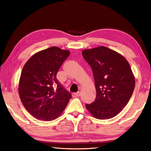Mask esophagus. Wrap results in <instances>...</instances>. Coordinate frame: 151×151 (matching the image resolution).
I'll list each match as a JSON object with an SVG mask.
<instances>
[{"mask_svg":"<svg viewBox=\"0 0 151 151\" xmlns=\"http://www.w3.org/2000/svg\"><path fill=\"white\" fill-rule=\"evenodd\" d=\"M80 95H81V92H79V91L76 92V93H75L73 94V96H74V97H79Z\"/></svg>","mask_w":151,"mask_h":151,"instance_id":"34e87169","label":"esophagus"}]
</instances>
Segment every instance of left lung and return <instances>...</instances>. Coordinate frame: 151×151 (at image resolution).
Masks as SVG:
<instances>
[{
  "label": "left lung",
  "instance_id": "1",
  "mask_svg": "<svg viewBox=\"0 0 151 151\" xmlns=\"http://www.w3.org/2000/svg\"><path fill=\"white\" fill-rule=\"evenodd\" d=\"M82 56L92 69L97 92L95 101L86 104V108L99 119L114 117L129 102L135 87L129 62L103 46L84 50Z\"/></svg>",
  "mask_w": 151,
  "mask_h": 151
}]
</instances>
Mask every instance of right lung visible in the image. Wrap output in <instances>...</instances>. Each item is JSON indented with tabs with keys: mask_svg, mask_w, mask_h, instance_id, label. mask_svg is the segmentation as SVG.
Segmentation results:
<instances>
[{
	"mask_svg": "<svg viewBox=\"0 0 151 151\" xmlns=\"http://www.w3.org/2000/svg\"><path fill=\"white\" fill-rule=\"evenodd\" d=\"M69 54V50L50 47L34 54L22 68L19 97L27 110L38 119H55L72 98L56 78Z\"/></svg>",
	"mask_w": 151,
	"mask_h": 151,
	"instance_id": "add662e5",
	"label": "right lung"
}]
</instances>
